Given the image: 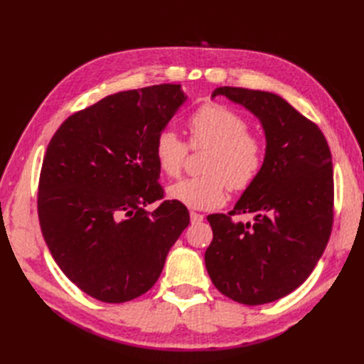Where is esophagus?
<instances>
[{"mask_svg": "<svg viewBox=\"0 0 364 364\" xmlns=\"http://www.w3.org/2000/svg\"><path fill=\"white\" fill-rule=\"evenodd\" d=\"M190 217H191V223H200V222H203V215L199 214V213L191 211Z\"/></svg>", "mask_w": 364, "mask_h": 364, "instance_id": "obj_1", "label": "esophagus"}]
</instances>
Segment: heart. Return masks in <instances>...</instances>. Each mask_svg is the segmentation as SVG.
Listing matches in <instances>:
<instances>
[{"mask_svg":"<svg viewBox=\"0 0 364 364\" xmlns=\"http://www.w3.org/2000/svg\"><path fill=\"white\" fill-rule=\"evenodd\" d=\"M186 130L188 144L168 127L159 132L153 144L159 170L171 179L181 176L188 146L209 149L202 164L203 174L171 185V199L196 209H213L226 200L228 186L245 191L257 182L266 165L267 144L249 130L243 115L215 102L203 103L186 118Z\"/></svg>","mask_w":364,"mask_h":364,"instance_id":"obj_1","label":"heart"}]
</instances>
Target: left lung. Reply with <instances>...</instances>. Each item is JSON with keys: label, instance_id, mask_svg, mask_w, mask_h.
<instances>
[{"label": "left lung", "instance_id": "1", "mask_svg": "<svg viewBox=\"0 0 364 364\" xmlns=\"http://www.w3.org/2000/svg\"><path fill=\"white\" fill-rule=\"evenodd\" d=\"M243 105L262 123L267 159L257 182L228 214H211L206 270L218 291L245 305L287 296L310 277L334 222V176L316 123L282 97L223 86L213 92ZM253 213V224L233 217Z\"/></svg>", "mask_w": 364, "mask_h": 364}]
</instances>
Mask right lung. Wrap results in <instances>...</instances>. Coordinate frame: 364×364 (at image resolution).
<instances>
[{
    "label": "right lung",
    "instance_id": "1",
    "mask_svg": "<svg viewBox=\"0 0 364 364\" xmlns=\"http://www.w3.org/2000/svg\"><path fill=\"white\" fill-rule=\"evenodd\" d=\"M181 85L107 95L63 121L42 161L38 215L54 261L95 299L119 304L158 281L170 247L190 225L164 200L156 135L185 102ZM159 200L155 212L144 206Z\"/></svg>",
    "mask_w": 364,
    "mask_h": 364
}]
</instances>
